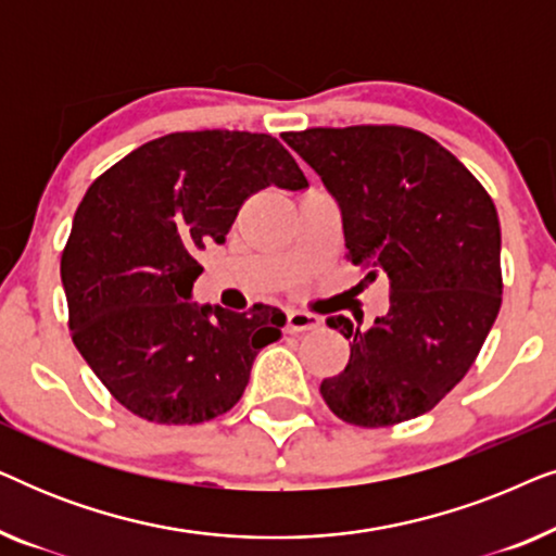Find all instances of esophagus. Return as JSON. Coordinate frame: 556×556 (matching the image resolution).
<instances>
[{
    "mask_svg": "<svg viewBox=\"0 0 556 556\" xmlns=\"http://www.w3.org/2000/svg\"><path fill=\"white\" fill-rule=\"evenodd\" d=\"M318 324H321V321H318V316L306 314V311H299V308H288L286 311V331H291V333L311 331V329H316Z\"/></svg>",
    "mask_w": 556,
    "mask_h": 556,
    "instance_id": "1",
    "label": "esophagus"
}]
</instances>
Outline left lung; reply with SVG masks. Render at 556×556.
Instances as JSON below:
<instances>
[{
	"label": "left lung",
	"instance_id": "obj_1",
	"mask_svg": "<svg viewBox=\"0 0 556 556\" xmlns=\"http://www.w3.org/2000/svg\"><path fill=\"white\" fill-rule=\"evenodd\" d=\"M283 141L337 197L346 257L390 278V311L349 339L344 371L321 382L349 425L387 428L430 413L473 367L501 308V225L481 181L405 126L288 131Z\"/></svg>",
	"mask_w": 556,
	"mask_h": 556
}]
</instances>
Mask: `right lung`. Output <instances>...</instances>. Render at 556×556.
Here are the masks:
<instances>
[{
	"label": "right lung",
	"instance_id": "1",
	"mask_svg": "<svg viewBox=\"0 0 556 556\" xmlns=\"http://www.w3.org/2000/svg\"><path fill=\"white\" fill-rule=\"evenodd\" d=\"M308 187L268 134L181 131L103 172L78 204L60 261L73 344L128 413L159 425L215 420L238 405L286 314L200 306L197 250L225 242L250 194Z\"/></svg>",
	"mask_w": 556,
	"mask_h": 556
}]
</instances>
